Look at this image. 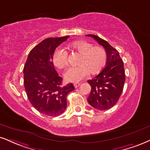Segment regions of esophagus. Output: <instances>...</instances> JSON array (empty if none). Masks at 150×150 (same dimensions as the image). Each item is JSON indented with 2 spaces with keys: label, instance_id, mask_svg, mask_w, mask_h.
Instances as JSON below:
<instances>
[{
  "label": "esophagus",
  "instance_id": "1",
  "mask_svg": "<svg viewBox=\"0 0 150 150\" xmlns=\"http://www.w3.org/2000/svg\"><path fill=\"white\" fill-rule=\"evenodd\" d=\"M80 85H81L80 83H75L74 84V87H75L76 88H78V87L80 86Z\"/></svg>",
  "mask_w": 150,
  "mask_h": 150
}]
</instances>
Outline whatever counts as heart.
I'll return each instance as SVG.
<instances>
[{"label":"heart","mask_w":150,"mask_h":150,"mask_svg":"<svg viewBox=\"0 0 150 150\" xmlns=\"http://www.w3.org/2000/svg\"><path fill=\"white\" fill-rule=\"evenodd\" d=\"M70 47L81 54L78 67H69L64 73V78L67 81L79 82L90 73H99L106 65L107 53L100 47H93L92 44L84 40L72 42ZM68 53L62 48L58 47L53 54V62L59 69L64 68L67 64Z\"/></svg>","instance_id":"heart-1"}]
</instances>
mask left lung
Wrapping results in <instances>:
<instances>
[{"label": "left lung", "instance_id": "left-lung-1", "mask_svg": "<svg viewBox=\"0 0 150 150\" xmlns=\"http://www.w3.org/2000/svg\"><path fill=\"white\" fill-rule=\"evenodd\" d=\"M87 36L95 39L107 53L106 67L95 78L88 81L91 86L88 101L97 110H108L116 104L122 92L125 81L124 62L119 52L106 40L94 35Z\"/></svg>", "mask_w": 150, "mask_h": 150}]
</instances>
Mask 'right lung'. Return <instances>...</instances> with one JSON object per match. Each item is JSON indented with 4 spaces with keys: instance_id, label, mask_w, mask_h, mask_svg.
<instances>
[{
    "instance_id": "obj_1",
    "label": "right lung",
    "mask_w": 150,
    "mask_h": 150,
    "mask_svg": "<svg viewBox=\"0 0 150 150\" xmlns=\"http://www.w3.org/2000/svg\"><path fill=\"white\" fill-rule=\"evenodd\" d=\"M69 36L50 38L31 50L23 67V84L33 106L51 117L60 115L67 108V96L74 90L72 83L62 86V79L55 71L53 54Z\"/></svg>"
}]
</instances>
